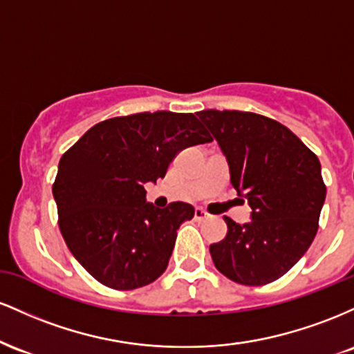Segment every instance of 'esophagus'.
I'll list each match as a JSON object with an SVG mask.
<instances>
[{
    "instance_id": "obj_1",
    "label": "esophagus",
    "mask_w": 354,
    "mask_h": 354,
    "mask_svg": "<svg viewBox=\"0 0 354 354\" xmlns=\"http://www.w3.org/2000/svg\"><path fill=\"white\" fill-rule=\"evenodd\" d=\"M194 218H196L198 221H205V219L209 218V214L206 213V211L203 208H196V209H194Z\"/></svg>"
}]
</instances>
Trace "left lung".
Listing matches in <instances>:
<instances>
[{"instance_id": "8db88e82", "label": "left lung", "mask_w": 354, "mask_h": 354, "mask_svg": "<svg viewBox=\"0 0 354 354\" xmlns=\"http://www.w3.org/2000/svg\"><path fill=\"white\" fill-rule=\"evenodd\" d=\"M225 153L231 185L251 206V221L225 218L228 233L209 246L219 273L246 286L281 278L306 253L326 198L318 156L271 118L236 109L196 113Z\"/></svg>"}]
</instances>
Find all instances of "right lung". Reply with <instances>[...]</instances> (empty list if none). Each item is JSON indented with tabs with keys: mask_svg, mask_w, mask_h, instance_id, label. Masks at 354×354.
<instances>
[{
	"mask_svg": "<svg viewBox=\"0 0 354 354\" xmlns=\"http://www.w3.org/2000/svg\"><path fill=\"white\" fill-rule=\"evenodd\" d=\"M213 141L193 113H136L89 128L61 156L53 183L68 248L96 281L136 290L168 266L188 203H146L145 183L165 178L181 149Z\"/></svg>",
	"mask_w": 354,
	"mask_h": 354,
	"instance_id": "right-lung-1",
	"label": "right lung"
}]
</instances>
